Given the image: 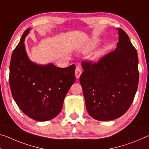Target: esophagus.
<instances>
[{"instance_id": "esophagus-1", "label": "esophagus", "mask_w": 149, "mask_h": 149, "mask_svg": "<svg viewBox=\"0 0 149 149\" xmlns=\"http://www.w3.org/2000/svg\"><path fill=\"white\" fill-rule=\"evenodd\" d=\"M75 77L78 79L79 78L80 75L81 74V70L79 66H77L76 68H75Z\"/></svg>"}]
</instances>
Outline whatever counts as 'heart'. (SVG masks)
<instances>
[{"instance_id":"1","label":"heart","mask_w":149,"mask_h":149,"mask_svg":"<svg viewBox=\"0 0 149 149\" xmlns=\"http://www.w3.org/2000/svg\"><path fill=\"white\" fill-rule=\"evenodd\" d=\"M98 42H99L98 38H93L84 47L82 51H83L84 52H88L91 51V49H93L94 48H95L96 45L97 44ZM103 49H99V50L97 51L93 56L94 60H97V59L100 58L101 56V55L103 54Z\"/></svg>"}]
</instances>
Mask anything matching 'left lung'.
Returning a JSON list of instances; mask_svg holds the SVG:
<instances>
[{
  "instance_id": "1",
  "label": "left lung",
  "mask_w": 149,
  "mask_h": 149,
  "mask_svg": "<svg viewBox=\"0 0 149 149\" xmlns=\"http://www.w3.org/2000/svg\"><path fill=\"white\" fill-rule=\"evenodd\" d=\"M119 42L114 51L98 62H82L79 77L87 111L98 121L121 117L133 103L137 90L138 55L127 33L117 28Z\"/></svg>"
}]
</instances>
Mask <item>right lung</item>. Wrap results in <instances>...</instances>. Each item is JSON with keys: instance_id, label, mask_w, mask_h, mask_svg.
<instances>
[{"instance_id": "obj_1", "label": "right lung", "mask_w": 149, "mask_h": 149, "mask_svg": "<svg viewBox=\"0 0 149 149\" xmlns=\"http://www.w3.org/2000/svg\"><path fill=\"white\" fill-rule=\"evenodd\" d=\"M30 30H25L12 54L10 90L24 114L38 121H49L62 110L66 94L75 81V65L60 68L51 63L39 65L32 62L24 43Z\"/></svg>"}]
</instances>
